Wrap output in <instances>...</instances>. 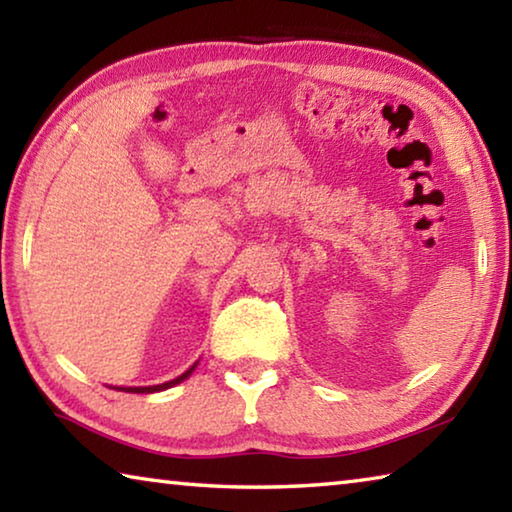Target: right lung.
<instances>
[{
  "label": "right lung",
  "mask_w": 512,
  "mask_h": 512,
  "mask_svg": "<svg viewBox=\"0 0 512 512\" xmlns=\"http://www.w3.org/2000/svg\"><path fill=\"white\" fill-rule=\"evenodd\" d=\"M194 368H196V363L187 372H183V375H180V377L171 379V381H164V384H158V386H128V388H119V391H124V393H158V391H167V388L180 384V381H185L189 375H192Z\"/></svg>",
  "instance_id": "add662e5"
}]
</instances>
